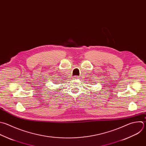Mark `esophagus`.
Here are the masks:
<instances>
[{"instance_id": "1", "label": "esophagus", "mask_w": 146, "mask_h": 146, "mask_svg": "<svg viewBox=\"0 0 146 146\" xmlns=\"http://www.w3.org/2000/svg\"><path fill=\"white\" fill-rule=\"evenodd\" d=\"M73 78H74V79H77V78H78V76H75L73 77Z\"/></svg>"}]
</instances>
